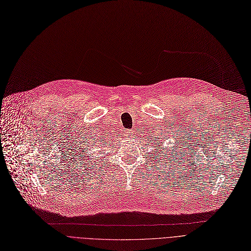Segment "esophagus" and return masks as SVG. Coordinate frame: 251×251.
Instances as JSON below:
<instances>
[{
    "mask_svg": "<svg viewBox=\"0 0 251 251\" xmlns=\"http://www.w3.org/2000/svg\"><path fill=\"white\" fill-rule=\"evenodd\" d=\"M125 133H126V135L129 136V137H132V136L134 135V131H133V130H128V131H126Z\"/></svg>",
    "mask_w": 251,
    "mask_h": 251,
    "instance_id": "obj_1",
    "label": "esophagus"
}]
</instances>
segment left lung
I'll return each instance as SVG.
<instances>
[{
  "instance_id": "obj_1",
  "label": "left lung",
  "mask_w": 251,
  "mask_h": 251,
  "mask_svg": "<svg viewBox=\"0 0 251 251\" xmlns=\"http://www.w3.org/2000/svg\"><path fill=\"white\" fill-rule=\"evenodd\" d=\"M176 136V140H175V145H174V147H172V148H170L169 150H163V149H161L160 150V147L163 145V143H164V140L163 138L164 137H168V134H162L161 136L160 135H157L156 137H151L150 138V143L152 144V147H155V155H154V159L155 160H157V157H160V156H163V154H165V153H171V154H174L175 156H177L178 155V153H180L181 154V152L184 150V149H186V148H184V144H186V141H185V137H181L180 135H175ZM149 138V137H148ZM158 145L160 148L159 150L156 149V146ZM171 154H169V155H171ZM174 159L172 158V161H173Z\"/></svg>"
}]
</instances>
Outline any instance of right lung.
Listing matches in <instances>:
<instances>
[{
  "label": "right lung",
  "mask_w": 251,
  "mask_h": 251,
  "mask_svg": "<svg viewBox=\"0 0 251 251\" xmlns=\"http://www.w3.org/2000/svg\"><path fill=\"white\" fill-rule=\"evenodd\" d=\"M93 143H94V144H95L97 147H99L101 144H103V143H104V140H101V137H99L97 141L93 142ZM105 143H106V142H105ZM92 146H93V145H92ZM86 152H88V149H87V151H83V155H82V156L85 157V158H86V157H87V156H85V155H86ZM89 159H90V158H89Z\"/></svg>",
  "instance_id": "right-lung-1"
}]
</instances>
